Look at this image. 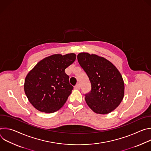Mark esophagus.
I'll list each match as a JSON object with an SVG mask.
<instances>
[{
	"instance_id": "obj_1",
	"label": "esophagus",
	"mask_w": 151,
	"mask_h": 151,
	"mask_svg": "<svg viewBox=\"0 0 151 151\" xmlns=\"http://www.w3.org/2000/svg\"><path fill=\"white\" fill-rule=\"evenodd\" d=\"M75 88L78 90H79L81 88V87H80V84L79 83H77L76 85H75Z\"/></svg>"
}]
</instances>
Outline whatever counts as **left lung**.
I'll list each match as a JSON object with an SVG mask.
<instances>
[{"mask_svg":"<svg viewBox=\"0 0 151 151\" xmlns=\"http://www.w3.org/2000/svg\"><path fill=\"white\" fill-rule=\"evenodd\" d=\"M77 58L91 83L90 91L85 94L86 103L97 114L111 112L121 103L124 95L121 73L112 63L97 55L81 52Z\"/></svg>","mask_w":151,"mask_h":151,"instance_id":"left-lung-1","label":"left lung"}]
</instances>
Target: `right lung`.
Listing matches in <instances>:
<instances>
[{
    "mask_svg": "<svg viewBox=\"0 0 151 151\" xmlns=\"http://www.w3.org/2000/svg\"><path fill=\"white\" fill-rule=\"evenodd\" d=\"M73 53L54 54L40 61L27 74L24 91L38 111L52 113L66 103L73 87L65 69L76 60Z\"/></svg>",
    "mask_w": 151,
    "mask_h": 151,
    "instance_id": "1",
    "label": "right lung"
}]
</instances>
